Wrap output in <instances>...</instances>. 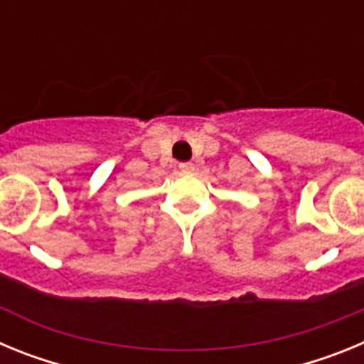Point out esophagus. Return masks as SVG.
<instances>
[{
    "label": "esophagus",
    "instance_id": "1",
    "mask_svg": "<svg viewBox=\"0 0 364 364\" xmlns=\"http://www.w3.org/2000/svg\"><path fill=\"white\" fill-rule=\"evenodd\" d=\"M178 167H180V171H182V173H191L193 169H195V166H193L191 162H182Z\"/></svg>",
    "mask_w": 364,
    "mask_h": 364
}]
</instances>
